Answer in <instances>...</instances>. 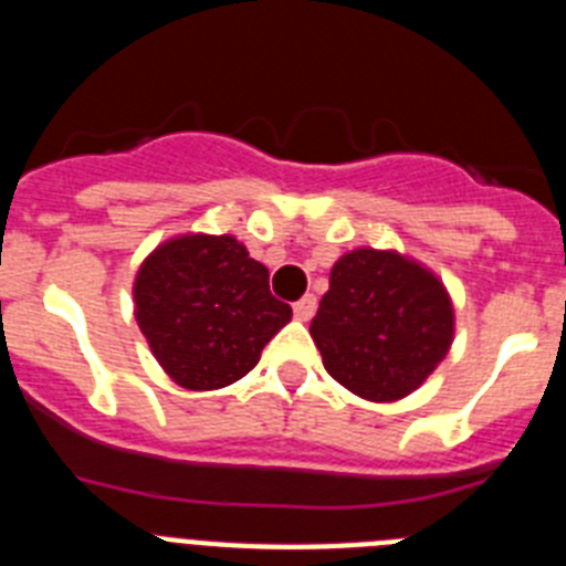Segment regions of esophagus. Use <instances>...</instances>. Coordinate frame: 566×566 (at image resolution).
Listing matches in <instances>:
<instances>
[{
    "instance_id": "34e87169",
    "label": "esophagus",
    "mask_w": 566,
    "mask_h": 566,
    "mask_svg": "<svg viewBox=\"0 0 566 566\" xmlns=\"http://www.w3.org/2000/svg\"><path fill=\"white\" fill-rule=\"evenodd\" d=\"M314 312H317V297H314V294H306V297H300L297 303H294V317H297L300 323H308V319L314 317Z\"/></svg>"
}]
</instances>
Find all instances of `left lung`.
<instances>
[{"instance_id":"8db88e82","label":"left lung","mask_w":566,"mask_h":566,"mask_svg":"<svg viewBox=\"0 0 566 566\" xmlns=\"http://www.w3.org/2000/svg\"><path fill=\"white\" fill-rule=\"evenodd\" d=\"M308 332L339 385L371 402H397L451 348L453 303L417 260L354 249L334 263Z\"/></svg>"}]
</instances>
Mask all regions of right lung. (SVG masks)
<instances>
[{"label": "right lung", "mask_w": 566, "mask_h": 566, "mask_svg": "<svg viewBox=\"0 0 566 566\" xmlns=\"http://www.w3.org/2000/svg\"><path fill=\"white\" fill-rule=\"evenodd\" d=\"M133 297L155 359L189 391L247 377L292 319V306L269 292V269L232 234H181L161 243L135 274Z\"/></svg>", "instance_id": "right-lung-1"}]
</instances>
